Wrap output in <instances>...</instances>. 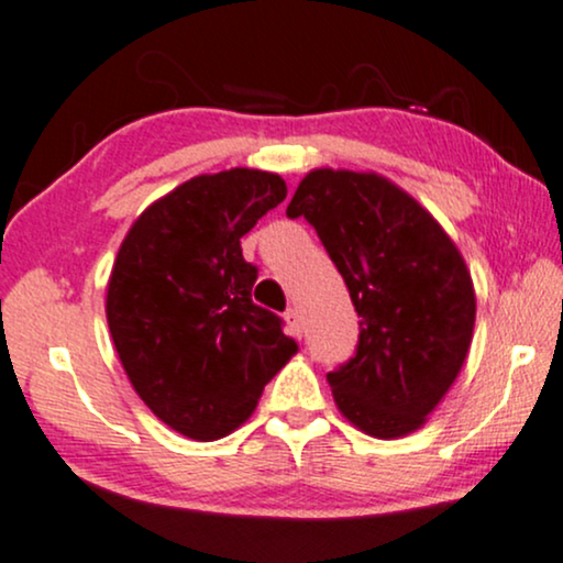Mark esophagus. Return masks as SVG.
Wrapping results in <instances>:
<instances>
[{
	"label": "esophagus",
	"instance_id": "1",
	"mask_svg": "<svg viewBox=\"0 0 563 563\" xmlns=\"http://www.w3.org/2000/svg\"><path fill=\"white\" fill-rule=\"evenodd\" d=\"M286 324H288L290 333L301 335V333H303V317H301V311L296 309V307H290V309L286 311Z\"/></svg>",
	"mask_w": 563,
	"mask_h": 563
}]
</instances>
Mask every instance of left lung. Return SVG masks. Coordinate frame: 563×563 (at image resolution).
<instances>
[{"label":"left lung","mask_w":563,"mask_h":563,"mask_svg":"<svg viewBox=\"0 0 563 563\" xmlns=\"http://www.w3.org/2000/svg\"><path fill=\"white\" fill-rule=\"evenodd\" d=\"M288 217H307L346 280L356 356L330 372L338 411L364 435L396 440L428 424L475 335V283L443 225L380 173L314 167Z\"/></svg>","instance_id":"obj_1"}]
</instances>
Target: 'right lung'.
<instances>
[{"mask_svg":"<svg viewBox=\"0 0 563 563\" xmlns=\"http://www.w3.org/2000/svg\"><path fill=\"white\" fill-rule=\"evenodd\" d=\"M277 173L196 175L135 217L107 283V324L128 380L167 428L191 440L239 430L264 385L299 351L256 307L241 239L286 199Z\"/></svg>","mask_w":563,"mask_h":563,"instance_id":"obj_1","label":"right lung"}]
</instances>
